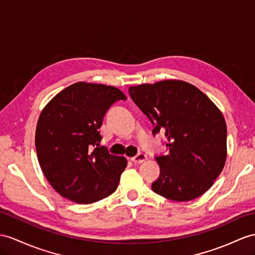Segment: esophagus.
I'll return each mask as SVG.
<instances>
[{
  "mask_svg": "<svg viewBox=\"0 0 255 255\" xmlns=\"http://www.w3.org/2000/svg\"><path fill=\"white\" fill-rule=\"evenodd\" d=\"M131 160L133 161V162H134L135 164H136V163L139 164V163H142V162H144V161H146V160H147V156H146L145 153L139 152V153L136 154L135 157H133Z\"/></svg>",
  "mask_w": 255,
  "mask_h": 255,
  "instance_id": "esophagus-1",
  "label": "esophagus"
}]
</instances>
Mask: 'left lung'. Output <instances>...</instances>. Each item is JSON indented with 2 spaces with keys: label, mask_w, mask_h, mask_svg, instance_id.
<instances>
[{
  "label": "left lung",
  "mask_w": 255,
  "mask_h": 255,
  "mask_svg": "<svg viewBox=\"0 0 255 255\" xmlns=\"http://www.w3.org/2000/svg\"><path fill=\"white\" fill-rule=\"evenodd\" d=\"M133 102L164 131L166 156L156 157L160 176L156 194L173 201H190L211 188L227 157V128L215 104L195 85L181 80L129 86Z\"/></svg>",
  "instance_id": "obj_1"
}]
</instances>
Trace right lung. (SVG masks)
Instances as JSON below:
<instances>
[{
  "label": "right lung",
  "instance_id": "right-lung-1",
  "mask_svg": "<svg viewBox=\"0 0 255 255\" xmlns=\"http://www.w3.org/2000/svg\"><path fill=\"white\" fill-rule=\"evenodd\" d=\"M126 95L115 86L78 82L51 99L39 117L35 148L52 187L73 202L89 204L116 191L128 161L99 146L109 107Z\"/></svg>",
  "mask_w": 255,
  "mask_h": 255
}]
</instances>
